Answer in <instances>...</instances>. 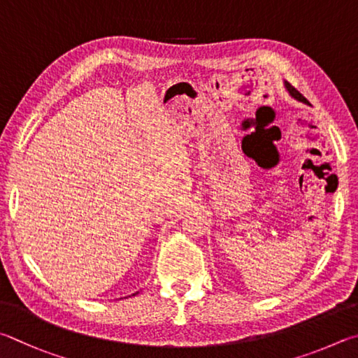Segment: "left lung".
I'll return each mask as SVG.
<instances>
[{
  "instance_id": "left-lung-1",
  "label": "left lung",
  "mask_w": 358,
  "mask_h": 358,
  "mask_svg": "<svg viewBox=\"0 0 358 358\" xmlns=\"http://www.w3.org/2000/svg\"><path fill=\"white\" fill-rule=\"evenodd\" d=\"M285 87H286L287 92H289L294 99H297V100H299V102L308 103V100H306V99L302 96V94H300V92L296 90V87H294V86H291L289 83H287V81H285Z\"/></svg>"
}]
</instances>
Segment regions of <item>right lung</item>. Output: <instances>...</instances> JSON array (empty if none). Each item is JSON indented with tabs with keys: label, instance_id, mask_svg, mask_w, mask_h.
Here are the masks:
<instances>
[{
	"label": "right lung",
	"instance_id": "right-lung-1",
	"mask_svg": "<svg viewBox=\"0 0 358 358\" xmlns=\"http://www.w3.org/2000/svg\"><path fill=\"white\" fill-rule=\"evenodd\" d=\"M134 296H135V294H134Z\"/></svg>",
	"mask_w": 358,
	"mask_h": 358
}]
</instances>
